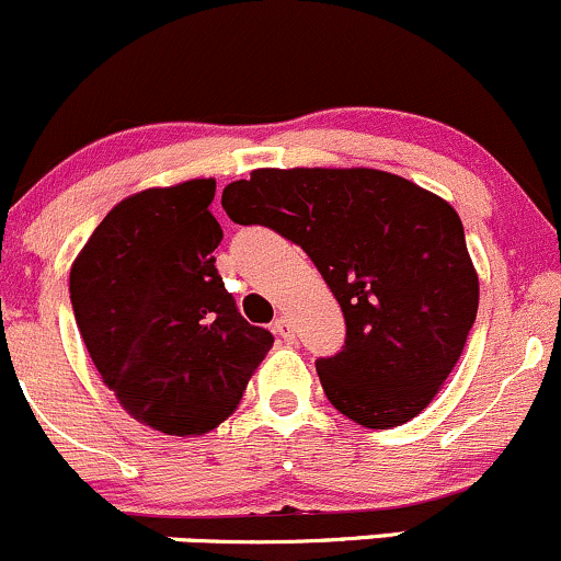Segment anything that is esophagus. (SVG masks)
<instances>
[{
	"mask_svg": "<svg viewBox=\"0 0 561 561\" xmlns=\"http://www.w3.org/2000/svg\"><path fill=\"white\" fill-rule=\"evenodd\" d=\"M271 328H274L276 335H279L285 343H293L295 341V328H293V322L287 317H276Z\"/></svg>",
	"mask_w": 561,
	"mask_h": 561,
	"instance_id": "obj_1",
	"label": "esophagus"
}]
</instances>
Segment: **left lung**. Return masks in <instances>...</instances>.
<instances>
[{
    "mask_svg": "<svg viewBox=\"0 0 561 561\" xmlns=\"http://www.w3.org/2000/svg\"><path fill=\"white\" fill-rule=\"evenodd\" d=\"M239 226L290 239L341 304L346 343L317 359L332 408L367 428L417 415L460 359L479 279L458 213L383 170H255L224 188Z\"/></svg>",
    "mask_w": 561,
    "mask_h": 561,
    "instance_id": "1",
    "label": "left lung"
}]
</instances>
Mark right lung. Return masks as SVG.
I'll list each match as a JSON object with an SVG mask.
<instances>
[{
	"instance_id": "1",
	"label": "right lung",
	"mask_w": 561,
	"mask_h": 561,
	"mask_svg": "<svg viewBox=\"0 0 561 561\" xmlns=\"http://www.w3.org/2000/svg\"><path fill=\"white\" fill-rule=\"evenodd\" d=\"M213 196V178L127 196L71 266L73 319L103 383L172 436L224 423L274 343L215 268Z\"/></svg>"
}]
</instances>
